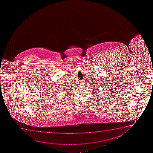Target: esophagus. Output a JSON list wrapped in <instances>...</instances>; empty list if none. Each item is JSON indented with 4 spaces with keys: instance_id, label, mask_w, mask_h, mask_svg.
<instances>
[{
    "instance_id": "obj_1",
    "label": "esophagus",
    "mask_w": 153,
    "mask_h": 153,
    "mask_svg": "<svg viewBox=\"0 0 153 153\" xmlns=\"http://www.w3.org/2000/svg\"><path fill=\"white\" fill-rule=\"evenodd\" d=\"M82 84H83V83H82Z\"/></svg>"
}]
</instances>
